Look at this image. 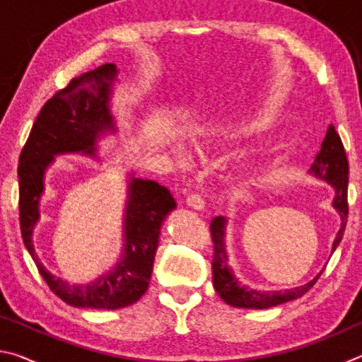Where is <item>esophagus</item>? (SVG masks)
I'll return each instance as SVG.
<instances>
[{
    "label": "esophagus",
    "instance_id": "1",
    "mask_svg": "<svg viewBox=\"0 0 362 362\" xmlns=\"http://www.w3.org/2000/svg\"><path fill=\"white\" fill-rule=\"evenodd\" d=\"M187 204L196 211H201L204 209V198L199 193H189L187 198Z\"/></svg>",
    "mask_w": 362,
    "mask_h": 362
}]
</instances>
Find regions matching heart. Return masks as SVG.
Masks as SVG:
<instances>
[{"instance_id":"1","label":"heart","mask_w":362,"mask_h":362,"mask_svg":"<svg viewBox=\"0 0 362 362\" xmlns=\"http://www.w3.org/2000/svg\"><path fill=\"white\" fill-rule=\"evenodd\" d=\"M267 119H263L262 116H255V118H241V119H225L220 122H214L209 126L207 132L212 136H222V137H231L238 136V134H247L255 129H259L265 124ZM179 163L182 166H187V156L179 155Z\"/></svg>"}]
</instances>
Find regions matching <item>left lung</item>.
<instances>
[{
    "mask_svg": "<svg viewBox=\"0 0 362 362\" xmlns=\"http://www.w3.org/2000/svg\"><path fill=\"white\" fill-rule=\"evenodd\" d=\"M310 173L316 175L317 179L329 182L335 189L332 204L335 207V211L340 214L341 218L340 230L337 233V238L332 246V250H335V247L339 246L341 241L348 218V159L345 155V148H343L341 139L339 134H337L332 124L329 126L326 137H324L321 144V150L316 155L313 164H311ZM225 217H214L211 222V236L214 243L212 283L214 289H216L218 296L223 298V302L228 305L238 306V308L255 310L276 306L289 302V300L302 297L303 293L308 292L311 287L315 286L317 278L321 276L320 273L315 279H311L308 284L286 291L260 292L249 289L246 286H241V283L235 278V274H233L228 267V255H226L225 247Z\"/></svg>",
    "mask_w": 362,
    "mask_h": 362,
    "instance_id": "left-lung-1",
    "label": "left lung"
}]
</instances>
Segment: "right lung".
I'll return each mask as SVG.
<instances>
[{
    "mask_svg": "<svg viewBox=\"0 0 362 362\" xmlns=\"http://www.w3.org/2000/svg\"><path fill=\"white\" fill-rule=\"evenodd\" d=\"M116 65L105 64L73 78L42 105L19 158V217L22 240L42 279L59 298L78 308L118 310L136 303L148 289L159 230L175 199L166 187L131 177L124 214V250L116 267L89 284H69L49 273L33 249V228L40 220L46 168L56 155L95 156L102 134L116 131L108 102Z\"/></svg>",
    "mask_w": 362,
    "mask_h": 362,
    "instance_id": "add662e5",
    "label": "right lung"
}]
</instances>
